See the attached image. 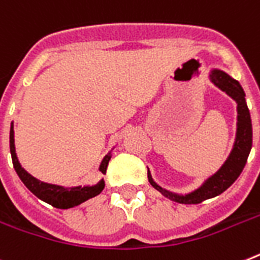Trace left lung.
Returning a JSON list of instances; mask_svg holds the SVG:
<instances>
[{"mask_svg":"<svg viewBox=\"0 0 260 260\" xmlns=\"http://www.w3.org/2000/svg\"><path fill=\"white\" fill-rule=\"evenodd\" d=\"M209 79L215 87L223 91L226 95L231 98L237 103V132L235 140L233 144V149L228 156L226 161L215 173L209 176L206 180L194 190L189 193H176L160 186L153 180L150 171L148 169V180L150 185L160 191L168 200L178 202V204H201L202 201L210 200L221 193H223L228 187L234 184V181L239 177L243 168L246 165L247 157L252 147V125L250 111L246 103L245 91L239 84V82L233 79L229 74L222 70L211 69L209 73Z\"/></svg>","mask_w":260,"mask_h":260,"instance_id":"left-lung-1","label":"left lung"}]
</instances>
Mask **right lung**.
<instances>
[{
  "mask_svg": "<svg viewBox=\"0 0 260 260\" xmlns=\"http://www.w3.org/2000/svg\"><path fill=\"white\" fill-rule=\"evenodd\" d=\"M115 147L104 156V158L100 162L99 171L102 174H106L107 167L110 162L111 157H112V150ZM10 153H12L13 167H14L15 172L18 174V177L21 178L25 186L31 191L34 196L39 198V200L45 201L46 204L51 205L54 208L58 209H70L74 206L86 202L89 198L96 197L98 194L103 191L106 182L104 178H100L96 184L93 185H79V186H62V185L49 184V182H43V181L38 180L34 176L25 171L18 161V157L15 153V145H14V124L12 123L10 125Z\"/></svg>",
  "mask_w": 260,
  "mask_h": 260,
  "instance_id": "1",
  "label": "right lung"
}]
</instances>
